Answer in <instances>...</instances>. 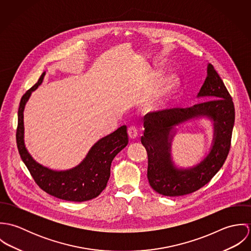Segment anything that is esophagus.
<instances>
[{"instance_id": "1", "label": "esophagus", "mask_w": 251, "mask_h": 251, "mask_svg": "<svg viewBox=\"0 0 251 251\" xmlns=\"http://www.w3.org/2000/svg\"><path fill=\"white\" fill-rule=\"evenodd\" d=\"M127 132H128V135L131 139H134L138 136V128L136 126H130L127 129Z\"/></svg>"}]
</instances>
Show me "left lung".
I'll return each mask as SVG.
<instances>
[{
	"label": "left lung",
	"mask_w": 251,
	"mask_h": 251,
	"mask_svg": "<svg viewBox=\"0 0 251 251\" xmlns=\"http://www.w3.org/2000/svg\"><path fill=\"white\" fill-rule=\"evenodd\" d=\"M208 100L191 107L167 108L149 112L144 117L141 142L148 152V179L157 193L181 196L192 193L214 178L224 164L231 148L235 122L232 97L213 65L198 94ZM206 115L214 120V145L207 157L191 170H177L170 155L171 132L175 125L189 118Z\"/></svg>",
	"instance_id": "1"
}]
</instances>
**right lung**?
Instances as JSON below:
<instances>
[{
    "label": "right lung",
    "instance_id": "add662e5",
    "mask_svg": "<svg viewBox=\"0 0 251 251\" xmlns=\"http://www.w3.org/2000/svg\"><path fill=\"white\" fill-rule=\"evenodd\" d=\"M45 72L28 90L20 100L16 143L19 154L36 184L46 193L62 200L84 202L98 197L107 185L110 167L114 157L128 143L126 126L101 138L95 144L85 159L76 167L67 171H53L36 162L24 144L23 112L31 94L41 84Z\"/></svg>",
    "mask_w": 251,
    "mask_h": 251
}]
</instances>
